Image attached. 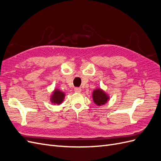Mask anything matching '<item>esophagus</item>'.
<instances>
[{"instance_id":"34e87169","label":"esophagus","mask_w":161,"mask_h":161,"mask_svg":"<svg viewBox=\"0 0 161 161\" xmlns=\"http://www.w3.org/2000/svg\"><path fill=\"white\" fill-rule=\"evenodd\" d=\"M75 92H80L81 89L79 88V87H76V88H75Z\"/></svg>"}]
</instances>
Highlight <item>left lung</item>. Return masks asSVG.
<instances>
[{"instance_id": "obj_1", "label": "left lung", "mask_w": 161, "mask_h": 161, "mask_svg": "<svg viewBox=\"0 0 161 161\" xmlns=\"http://www.w3.org/2000/svg\"><path fill=\"white\" fill-rule=\"evenodd\" d=\"M92 99L97 105H103L109 100V96L101 89H97L92 92Z\"/></svg>"}]
</instances>
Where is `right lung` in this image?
Listing matches in <instances>:
<instances>
[{
	"label": "right lung",
	"instance_id": "add662e5",
	"mask_svg": "<svg viewBox=\"0 0 161 161\" xmlns=\"http://www.w3.org/2000/svg\"><path fill=\"white\" fill-rule=\"evenodd\" d=\"M64 92H63L58 89H56L53 92V94L51 96L50 100L52 103L61 104V103H62L63 100L64 99Z\"/></svg>",
	"mask_w": 161,
	"mask_h": 161
}]
</instances>
